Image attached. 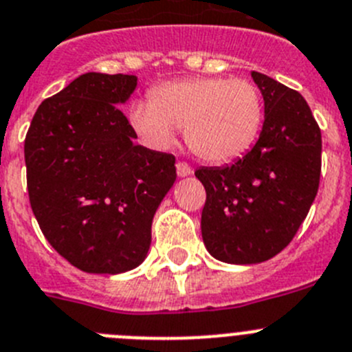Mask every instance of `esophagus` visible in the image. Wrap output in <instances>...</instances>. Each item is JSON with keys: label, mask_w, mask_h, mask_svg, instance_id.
Returning a JSON list of instances; mask_svg holds the SVG:
<instances>
[{"label": "esophagus", "mask_w": 352, "mask_h": 352, "mask_svg": "<svg viewBox=\"0 0 352 352\" xmlns=\"http://www.w3.org/2000/svg\"><path fill=\"white\" fill-rule=\"evenodd\" d=\"M175 166H177V175L179 177H189L192 173L191 166L187 165V163H184V161H179Z\"/></svg>", "instance_id": "esophagus-1"}]
</instances>
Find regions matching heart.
I'll return each instance as SVG.
<instances>
[{
	"label": "heart",
	"mask_w": 352,
	"mask_h": 352,
	"mask_svg": "<svg viewBox=\"0 0 352 352\" xmlns=\"http://www.w3.org/2000/svg\"><path fill=\"white\" fill-rule=\"evenodd\" d=\"M131 128L154 149L173 144L184 126L187 146L208 163H229L250 149L261 133L264 100L252 81L187 78L163 83L151 100L133 102Z\"/></svg>",
	"instance_id": "b5f03b06"
}]
</instances>
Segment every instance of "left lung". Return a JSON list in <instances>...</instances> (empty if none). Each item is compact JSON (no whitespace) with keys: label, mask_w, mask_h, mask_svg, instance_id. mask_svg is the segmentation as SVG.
<instances>
[{"label":"left lung","mask_w":352,"mask_h":352,"mask_svg":"<svg viewBox=\"0 0 352 352\" xmlns=\"http://www.w3.org/2000/svg\"><path fill=\"white\" fill-rule=\"evenodd\" d=\"M264 98L255 146L226 166H201V236L226 264H261L292 241L309 212L321 173V131L305 98L252 71Z\"/></svg>","instance_id":"left-lung-1"}]
</instances>
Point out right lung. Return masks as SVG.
Returning <instances> with one entry per match:
<instances>
[{
	"label": "right lung",
	"instance_id": "1",
	"mask_svg": "<svg viewBox=\"0 0 352 352\" xmlns=\"http://www.w3.org/2000/svg\"><path fill=\"white\" fill-rule=\"evenodd\" d=\"M137 76L87 72L41 102L25 135L28 191L43 234L74 267L120 274L147 257L175 157L137 146L120 106Z\"/></svg>",
	"mask_w": 352,
	"mask_h": 352
}]
</instances>
